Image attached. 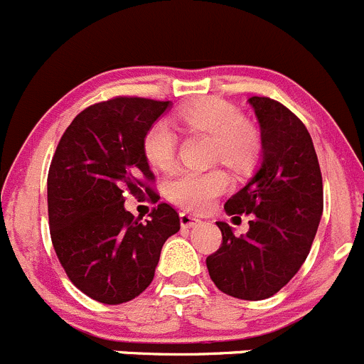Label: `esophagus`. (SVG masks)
I'll use <instances>...</instances> for the list:
<instances>
[{"instance_id":"esophagus-1","label":"esophagus","mask_w":364,"mask_h":364,"mask_svg":"<svg viewBox=\"0 0 364 364\" xmlns=\"http://www.w3.org/2000/svg\"><path fill=\"white\" fill-rule=\"evenodd\" d=\"M179 222H181V228L188 229V228H193V225L200 224V218L192 217V215H188L183 211V213H179Z\"/></svg>"}]
</instances>
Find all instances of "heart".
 Here are the masks:
<instances>
[{"label": "heart", "instance_id": "1", "mask_svg": "<svg viewBox=\"0 0 364 364\" xmlns=\"http://www.w3.org/2000/svg\"><path fill=\"white\" fill-rule=\"evenodd\" d=\"M178 124L186 132H200L213 139L215 160L242 168L254 160L259 147L256 132L242 121L232 105L218 97H206L188 105L178 114ZM176 133L167 122H156L144 136V154L154 168L167 171L174 165ZM231 179L224 171H179L165 183V196L171 203L188 211H206L225 192Z\"/></svg>", "mask_w": 364, "mask_h": 364}]
</instances>
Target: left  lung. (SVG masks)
I'll return each mask as SVG.
<instances>
[{
	"label": "left lung",
	"mask_w": 364,
	"mask_h": 364,
	"mask_svg": "<svg viewBox=\"0 0 364 364\" xmlns=\"http://www.w3.org/2000/svg\"><path fill=\"white\" fill-rule=\"evenodd\" d=\"M247 103L259 122L261 160L224 210L228 215L252 213V220L242 236L217 222L222 245L206 264L220 291L263 301L277 294L308 257L322 218L323 185L306 126L270 97L254 96Z\"/></svg>",
	"instance_id": "1"
}]
</instances>
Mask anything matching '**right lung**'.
<instances>
[{"label": "right lung", "mask_w": 364, "mask_h": 364, "mask_svg": "<svg viewBox=\"0 0 364 364\" xmlns=\"http://www.w3.org/2000/svg\"><path fill=\"white\" fill-rule=\"evenodd\" d=\"M167 108L171 101L144 97L85 108L60 139L49 167L55 252L74 287L103 304L128 302L149 287L161 247L181 225L167 203L144 224L124 208L126 196L142 186L140 179L154 178L144 136Z\"/></svg>", "instance_id": "obj_1"}]
</instances>
